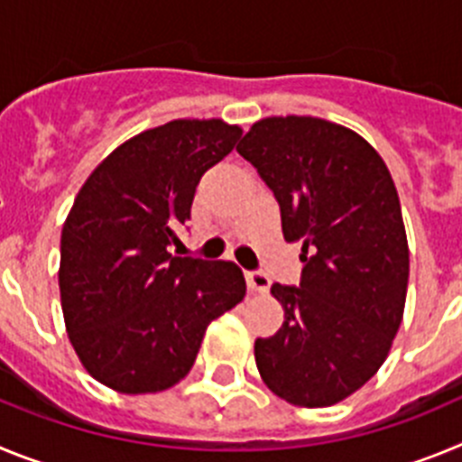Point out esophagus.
Returning <instances> with one entry per match:
<instances>
[{"label": "esophagus", "mask_w": 462, "mask_h": 462, "mask_svg": "<svg viewBox=\"0 0 462 462\" xmlns=\"http://www.w3.org/2000/svg\"><path fill=\"white\" fill-rule=\"evenodd\" d=\"M247 287L256 293H266L271 287V277L263 271H247Z\"/></svg>", "instance_id": "esophagus-1"}]
</instances>
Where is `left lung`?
<instances>
[{
	"label": "left lung",
	"mask_w": 462,
	"mask_h": 462,
	"mask_svg": "<svg viewBox=\"0 0 462 462\" xmlns=\"http://www.w3.org/2000/svg\"><path fill=\"white\" fill-rule=\"evenodd\" d=\"M303 245L300 284H273L284 324L256 337L261 379L291 405L328 407L386 361L410 277L393 178L368 141L319 117H266L238 145Z\"/></svg>",
	"instance_id": "8db88e82"
}]
</instances>
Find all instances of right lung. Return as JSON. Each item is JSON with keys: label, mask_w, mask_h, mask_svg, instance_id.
Masks as SVG:
<instances>
[{"label": "right lung", "mask_w": 462, "mask_h": 462, "mask_svg": "<svg viewBox=\"0 0 462 462\" xmlns=\"http://www.w3.org/2000/svg\"><path fill=\"white\" fill-rule=\"evenodd\" d=\"M222 120H173L122 143L80 187L62 228L67 333L97 382L122 393L171 389L212 319L245 298L231 261L173 256L203 173L240 138Z\"/></svg>", "instance_id": "1"}]
</instances>
